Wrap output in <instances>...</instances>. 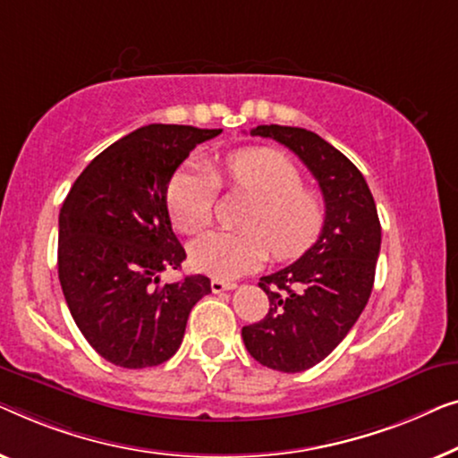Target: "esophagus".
<instances>
[{
  "mask_svg": "<svg viewBox=\"0 0 458 458\" xmlns=\"http://www.w3.org/2000/svg\"><path fill=\"white\" fill-rule=\"evenodd\" d=\"M232 288H236L234 282H226V280H220V278H214V280H211V291H214V293L232 291Z\"/></svg>",
  "mask_w": 458,
  "mask_h": 458,
  "instance_id": "esophagus-1",
  "label": "esophagus"
}]
</instances>
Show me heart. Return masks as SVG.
I'll return each mask as SVG.
<instances>
[{"label": "heart", "mask_w": 458, "mask_h": 458, "mask_svg": "<svg viewBox=\"0 0 458 458\" xmlns=\"http://www.w3.org/2000/svg\"><path fill=\"white\" fill-rule=\"evenodd\" d=\"M224 180L249 192L255 205L244 217L242 232L214 230L191 244L192 267L217 278H236L267 259L301 257L318 241L326 209L319 195L302 186L296 167L280 153L249 149L234 153L224 165ZM216 176L203 164L186 162L167 186V211L180 232L197 234L211 220Z\"/></svg>", "instance_id": "b5f03b06"}]
</instances>
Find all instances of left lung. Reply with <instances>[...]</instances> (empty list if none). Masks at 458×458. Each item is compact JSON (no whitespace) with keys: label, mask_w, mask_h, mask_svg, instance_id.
Segmentation results:
<instances>
[{"label":"left lung","mask_w":458,"mask_h":458,"mask_svg":"<svg viewBox=\"0 0 458 458\" xmlns=\"http://www.w3.org/2000/svg\"><path fill=\"white\" fill-rule=\"evenodd\" d=\"M278 140L319 182L326 220L318 242L280 272L263 276L267 315L242 327L250 357L269 369L305 371L343 343L369 301L382 244L377 209L363 174L319 134L294 126H257Z\"/></svg>","instance_id":"8db88e82"}]
</instances>
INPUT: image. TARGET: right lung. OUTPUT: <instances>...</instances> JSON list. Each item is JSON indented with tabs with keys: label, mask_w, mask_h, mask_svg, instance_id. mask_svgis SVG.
Instances as JSON below:
<instances>
[{
	"label": "right lung",
	"mask_w": 458,
	"mask_h": 458,
	"mask_svg": "<svg viewBox=\"0 0 458 458\" xmlns=\"http://www.w3.org/2000/svg\"><path fill=\"white\" fill-rule=\"evenodd\" d=\"M222 128L149 124L89 164L60 209L57 276L82 336L109 363L143 369L178 351L186 319L211 293L205 276L159 284L186 259L167 214V184Z\"/></svg>",
	"instance_id": "1"
}]
</instances>
